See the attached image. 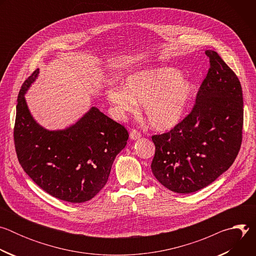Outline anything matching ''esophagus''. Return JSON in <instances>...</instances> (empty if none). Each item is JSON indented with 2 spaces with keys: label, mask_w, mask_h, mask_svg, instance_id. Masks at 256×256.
Masks as SVG:
<instances>
[{
  "label": "esophagus",
  "mask_w": 256,
  "mask_h": 256,
  "mask_svg": "<svg viewBox=\"0 0 256 256\" xmlns=\"http://www.w3.org/2000/svg\"><path fill=\"white\" fill-rule=\"evenodd\" d=\"M140 136H142L140 132L138 130H136V128L132 130L130 132V138L132 140H138V138H140Z\"/></svg>",
  "instance_id": "esophagus-1"
}]
</instances>
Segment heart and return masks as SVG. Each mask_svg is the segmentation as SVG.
I'll list each match as a JSON object with an SVG mask.
<instances>
[{"instance_id": "obj_1", "label": "heart", "mask_w": 256, "mask_h": 256, "mask_svg": "<svg viewBox=\"0 0 256 256\" xmlns=\"http://www.w3.org/2000/svg\"><path fill=\"white\" fill-rule=\"evenodd\" d=\"M194 91L192 83L181 79L177 70L159 68L130 75L126 80L124 89L107 91V99L122 116L138 110L136 101L144 103V112L150 126L167 130L180 122Z\"/></svg>"}]
</instances>
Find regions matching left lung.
<instances>
[{
	"label": "left lung",
	"instance_id": "obj_1",
	"mask_svg": "<svg viewBox=\"0 0 256 256\" xmlns=\"http://www.w3.org/2000/svg\"><path fill=\"white\" fill-rule=\"evenodd\" d=\"M190 114L170 132L155 134L151 169L166 188L198 192L235 161L242 142L243 96L238 77L214 50Z\"/></svg>",
	"mask_w": 256,
	"mask_h": 256
}]
</instances>
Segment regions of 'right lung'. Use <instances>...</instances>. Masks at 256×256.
I'll return each mask as SVG.
<instances>
[{"label": "right lung", "instance_id": "1", "mask_svg": "<svg viewBox=\"0 0 256 256\" xmlns=\"http://www.w3.org/2000/svg\"><path fill=\"white\" fill-rule=\"evenodd\" d=\"M38 72L35 70L25 80L17 99L14 142L18 161L48 194L72 204L90 200L106 184L128 132L96 107L66 130L44 128L31 116L24 97Z\"/></svg>", "mask_w": 256, "mask_h": 256}]
</instances>
